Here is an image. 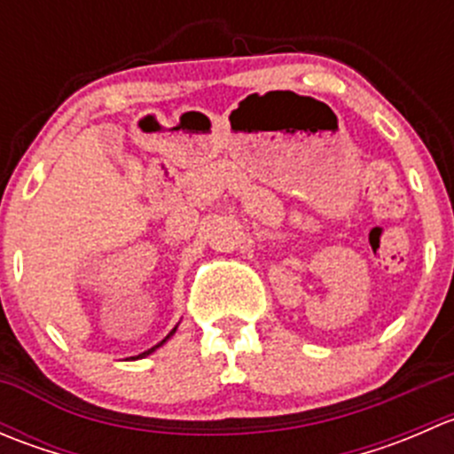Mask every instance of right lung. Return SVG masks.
<instances>
[{"mask_svg": "<svg viewBox=\"0 0 454 454\" xmlns=\"http://www.w3.org/2000/svg\"><path fill=\"white\" fill-rule=\"evenodd\" d=\"M176 329H177V325H176V327H173V329H171V332H168V336H167V338H164V340H160V342H158V345H155V347H151V349L142 351V354H140V356H136V358H134V360H140V358H145V356L153 354V351H155V349H158V347H162V345H164V342H167V340H168V338H171V336H173V333H176Z\"/></svg>", "mask_w": 454, "mask_h": 454, "instance_id": "1", "label": "right lung"}]
</instances>
